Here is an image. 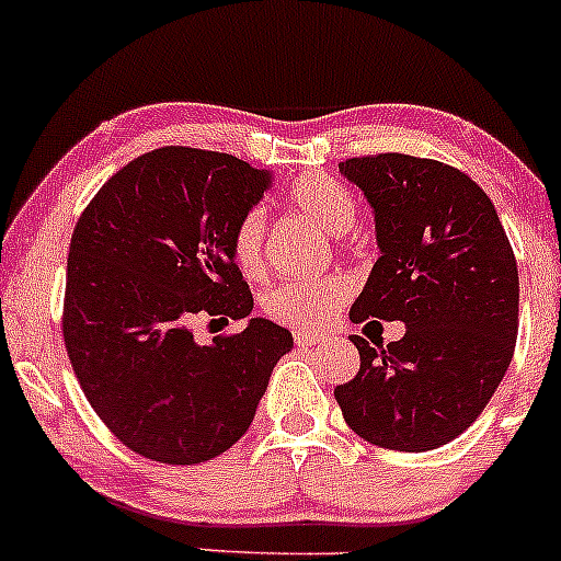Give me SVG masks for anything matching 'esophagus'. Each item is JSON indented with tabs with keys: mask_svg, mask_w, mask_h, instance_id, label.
Returning a JSON list of instances; mask_svg holds the SVG:
<instances>
[{
	"mask_svg": "<svg viewBox=\"0 0 561 561\" xmlns=\"http://www.w3.org/2000/svg\"><path fill=\"white\" fill-rule=\"evenodd\" d=\"M327 340H329L327 334H310V331H294V342H297L299 347L321 345V342H327Z\"/></svg>",
	"mask_w": 561,
	"mask_h": 561,
	"instance_id": "esophagus-1",
	"label": "esophagus"
}]
</instances>
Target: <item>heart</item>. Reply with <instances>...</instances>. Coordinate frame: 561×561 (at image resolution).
<instances>
[{
  "mask_svg": "<svg viewBox=\"0 0 561 561\" xmlns=\"http://www.w3.org/2000/svg\"><path fill=\"white\" fill-rule=\"evenodd\" d=\"M288 206L331 234H345L358 216V203L345 184L331 176H299L286 192ZM234 267L245 278H259L267 264V216L262 208L245 210L230 234ZM353 294L345 275L316 280H283L264 294L262 307L273 321L291 329H321L334 321Z\"/></svg>",
  "mask_w": 561,
  "mask_h": 561,
  "instance_id": "b5f03b06",
  "label": "heart"
}]
</instances>
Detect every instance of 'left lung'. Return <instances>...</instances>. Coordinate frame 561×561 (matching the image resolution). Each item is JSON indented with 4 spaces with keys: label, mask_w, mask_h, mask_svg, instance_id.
<instances>
[{
    "label": "left lung",
    "mask_w": 561,
    "mask_h": 561,
    "mask_svg": "<svg viewBox=\"0 0 561 561\" xmlns=\"http://www.w3.org/2000/svg\"><path fill=\"white\" fill-rule=\"evenodd\" d=\"M340 171L375 208L379 243L351 321H403L407 334L388 347L353 334L360 369L334 399L369 444L436 449L484 412L514 358V249L486 192L447 162L382 152Z\"/></svg>",
    "instance_id": "1"
}]
</instances>
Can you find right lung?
Masks as SVG:
<instances>
[{
  "instance_id": "add662e5",
  "label": "right lung",
  "mask_w": 561,
  "mask_h": 561,
  "mask_svg": "<svg viewBox=\"0 0 561 561\" xmlns=\"http://www.w3.org/2000/svg\"><path fill=\"white\" fill-rule=\"evenodd\" d=\"M270 173L225 152L160 147L130 160L77 219L64 345L85 399L119 442L168 466L230 449L256 414L286 329L251 318L197 345V321L254 310L230 234Z\"/></svg>"
}]
</instances>
